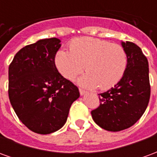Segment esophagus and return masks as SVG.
Here are the masks:
<instances>
[{"label":"esophagus","instance_id":"obj_1","mask_svg":"<svg viewBox=\"0 0 157 157\" xmlns=\"http://www.w3.org/2000/svg\"><path fill=\"white\" fill-rule=\"evenodd\" d=\"M79 92H80V94H81V96L85 95L86 93V91H84V90H82V89H79Z\"/></svg>","mask_w":157,"mask_h":157}]
</instances>
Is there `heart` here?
<instances>
[{
  "label": "heart",
  "instance_id": "b5f03b06",
  "mask_svg": "<svg viewBox=\"0 0 157 157\" xmlns=\"http://www.w3.org/2000/svg\"><path fill=\"white\" fill-rule=\"evenodd\" d=\"M70 52L59 49L55 65L67 80H73L85 68L86 73L78 79L86 88L107 90L120 82L124 75L128 57L121 45L97 38H80L70 44Z\"/></svg>",
  "mask_w": 157,
  "mask_h": 157
}]
</instances>
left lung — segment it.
Returning a JSON list of instances; mask_svg holds the SVG:
<instances>
[{"mask_svg":"<svg viewBox=\"0 0 157 157\" xmlns=\"http://www.w3.org/2000/svg\"><path fill=\"white\" fill-rule=\"evenodd\" d=\"M121 45L128 57L126 71L118 84L100 94V106L92 111L94 122L108 131H121L135 124L151 95L148 60L141 48L128 41Z\"/></svg>","mask_w":157,"mask_h":157,"instance_id":"8db88e82","label":"left lung"}]
</instances>
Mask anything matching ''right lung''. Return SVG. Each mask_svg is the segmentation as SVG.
<instances>
[{
	"instance_id": "add662e5",
	"label": "right lung",
	"mask_w": 157,
	"mask_h": 157,
	"mask_svg": "<svg viewBox=\"0 0 157 157\" xmlns=\"http://www.w3.org/2000/svg\"><path fill=\"white\" fill-rule=\"evenodd\" d=\"M57 38L40 39L20 49L9 66V99L19 119L41 135L65 125L69 110L79 98L78 88L55 65L60 48Z\"/></svg>"
}]
</instances>
